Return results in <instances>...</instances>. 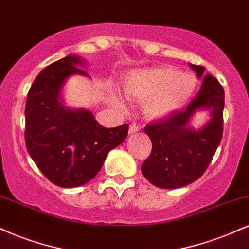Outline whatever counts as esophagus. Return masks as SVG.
I'll return each mask as SVG.
<instances>
[{
    "mask_svg": "<svg viewBox=\"0 0 249 249\" xmlns=\"http://www.w3.org/2000/svg\"><path fill=\"white\" fill-rule=\"evenodd\" d=\"M139 125L138 124H136V123H132V124H130V126H128V133L130 134H133V133H136V132H138V131H139Z\"/></svg>",
    "mask_w": 249,
    "mask_h": 249,
    "instance_id": "34e87169",
    "label": "esophagus"
}]
</instances>
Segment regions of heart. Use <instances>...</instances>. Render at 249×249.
Here are the masks:
<instances>
[{
    "label": "heart",
    "mask_w": 249,
    "mask_h": 249,
    "mask_svg": "<svg viewBox=\"0 0 249 249\" xmlns=\"http://www.w3.org/2000/svg\"><path fill=\"white\" fill-rule=\"evenodd\" d=\"M197 88L193 74L179 73L172 67H157L128 74L123 82L124 94L130 98L144 100L143 111L151 118H162L178 111L190 100ZM112 101L124 106L116 94Z\"/></svg>",
    "instance_id": "1"
}]
</instances>
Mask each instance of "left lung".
Masks as SVG:
<instances>
[{
  "label": "left lung",
  "mask_w": 249,
  "mask_h": 249,
  "mask_svg": "<svg viewBox=\"0 0 249 249\" xmlns=\"http://www.w3.org/2000/svg\"><path fill=\"white\" fill-rule=\"evenodd\" d=\"M190 67L200 79L205 67L193 64ZM224 98L218 80L206 74L198 94L184 110L146 125L152 152L142 163V172L152 184L176 189L193 183L204 174L223 137ZM197 109H210L212 118L202 129L194 130L189 122Z\"/></svg>",
  "instance_id": "8db88e82"
}]
</instances>
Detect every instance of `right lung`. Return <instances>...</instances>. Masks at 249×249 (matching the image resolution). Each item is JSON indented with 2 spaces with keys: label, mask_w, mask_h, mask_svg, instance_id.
Masks as SVG:
<instances>
[{
  "label": "right lung",
  "mask_w": 249,
  "mask_h": 249,
  "mask_svg": "<svg viewBox=\"0 0 249 249\" xmlns=\"http://www.w3.org/2000/svg\"><path fill=\"white\" fill-rule=\"evenodd\" d=\"M80 56L68 55L44 68L32 83L25 104V145L32 160L52 183L74 188L94 178L107 153L124 142L128 125L107 128L89 110L62 104L67 77L88 76L77 66Z\"/></svg>",
  "instance_id": "add662e5"
}]
</instances>
